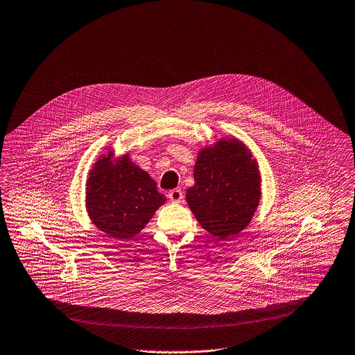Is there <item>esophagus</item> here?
Here are the masks:
<instances>
[{
  "instance_id": "34e87169",
  "label": "esophagus",
  "mask_w": 355,
  "mask_h": 355,
  "mask_svg": "<svg viewBox=\"0 0 355 355\" xmlns=\"http://www.w3.org/2000/svg\"><path fill=\"white\" fill-rule=\"evenodd\" d=\"M168 199L173 202V203H181L182 199H184V193L181 189H173L168 192Z\"/></svg>"
}]
</instances>
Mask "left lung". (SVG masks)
<instances>
[{
    "mask_svg": "<svg viewBox=\"0 0 355 355\" xmlns=\"http://www.w3.org/2000/svg\"><path fill=\"white\" fill-rule=\"evenodd\" d=\"M195 185L187 202L198 222L219 240L244 230L261 202L259 166L248 146L236 137L203 146L193 170Z\"/></svg>",
    "mask_w": 355,
    "mask_h": 355,
    "instance_id": "obj_1",
    "label": "left lung"
}]
</instances>
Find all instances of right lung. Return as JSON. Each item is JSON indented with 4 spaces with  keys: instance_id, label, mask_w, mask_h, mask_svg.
<instances>
[{
    "instance_id": "right-lung-1",
    "label": "right lung",
    "mask_w": 355,
    "mask_h": 355,
    "mask_svg": "<svg viewBox=\"0 0 355 355\" xmlns=\"http://www.w3.org/2000/svg\"><path fill=\"white\" fill-rule=\"evenodd\" d=\"M86 211L92 222L110 237L130 239L146 226L155 211L166 203L156 182L129 153L114 157L101 155L86 180Z\"/></svg>"
}]
</instances>
